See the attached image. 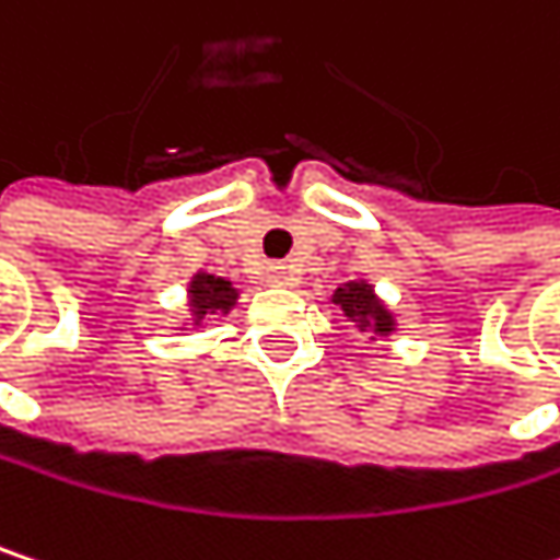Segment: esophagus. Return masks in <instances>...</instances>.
Masks as SVG:
<instances>
[{"instance_id": "1", "label": "esophagus", "mask_w": 560, "mask_h": 560, "mask_svg": "<svg viewBox=\"0 0 560 560\" xmlns=\"http://www.w3.org/2000/svg\"><path fill=\"white\" fill-rule=\"evenodd\" d=\"M269 281H272V284H294L291 266H272V269H269Z\"/></svg>"}]
</instances>
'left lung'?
<instances>
[{
  "label": "left lung",
  "instance_id": "1",
  "mask_svg": "<svg viewBox=\"0 0 560 560\" xmlns=\"http://www.w3.org/2000/svg\"><path fill=\"white\" fill-rule=\"evenodd\" d=\"M347 320H353V327L360 334H380V337H389L395 330V317L392 311L380 301L376 288L370 281H347L334 291L330 298Z\"/></svg>",
  "mask_w": 560,
  "mask_h": 560
}]
</instances>
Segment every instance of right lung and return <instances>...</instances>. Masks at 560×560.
<instances>
[{"label": "right lung", "mask_w": 560, "mask_h": 560, "mask_svg": "<svg viewBox=\"0 0 560 560\" xmlns=\"http://www.w3.org/2000/svg\"><path fill=\"white\" fill-rule=\"evenodd\" d=\"M240 291L233 288V281L197 272L190 284H187V307H190V327H200L207 317L217 314H230L236 304Z\"/></svg>", "instance_id": "1"}]
</instances>
